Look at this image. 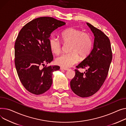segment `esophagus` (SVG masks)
I'll return each mask as SVG.
<instances>
[{"instance_id":"obj_1","label":"esophagus","mask_w":126,"mask_h":126,"mask_svg":"<svg viewBox=\"0 0 126 126\" xmlns=\"http://www.w3.org/2000/svg\"><path fill=\"white\" fill-rule=\"evenodd\" d=\"M60 69H61V70H68V68H64V67H60Z\"/></svg>"}]
</instances>
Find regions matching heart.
Segmentation results:
<instances>
[{
  "label": "heart",
  "instance_id": "obj_1",
  "mask_svg": "<svg viewBox=\"0 0 126 126\" xmlns=\"http://www.w3.org/2000/svg\"><path fill=\"white\" fill-rule=\"evenodd\" d=\"M63 41L70 44V53L64 54L57 57L56 63L64 68H68L76 64L79 59L86 58L91 53L93 47V40L90 34L83 33L75 28L71 27L63 31L61 34ZM49 45L52 51L59 54L62 51V42L54 35L49 38Z\"/></svg>",
  "mask_w": 126,
  "mask_h": 126
}]
</instances>
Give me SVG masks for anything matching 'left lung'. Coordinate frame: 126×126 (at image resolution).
Wrapping results in <instances>:
<instances>
[{
    "instance_id": "8db88e82",
    "label": "left lung",
    "mask_w": 126,
    "mask_h": 126,
    "mask_svg": "<svg viewBox=\"0 0 126 126\" xmlns=\"http://www.w3.org/2000/svg\"><path fill=\"white\" fill-rule=\"evenodd\" d=\"M95 38L93 48L77 68H86L84 73L75 69V77L70 81L72 91L80 97L94 95L100 89L106 79L112 60L110 42L100 30L87 23Z\"/></svg>"
}]
</instances>
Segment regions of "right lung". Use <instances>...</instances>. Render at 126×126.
<instances>
[{
	"mask_svg": "<svg viewBox=\"0 0 126 126\" xmlns=\"http://www.w3.org/2000/svg\"><path fill=\"white\" fill-rule=\"evenodd\" d=\"M66 23L52 17L32 20L21 29L15 44V64L23 86L30 93L40 95L52 84L53 72L59 66L40 67L53 60L49 38L51 33Z\"/></svg>",
	"mask_w": 126,
	"mask_h": 126,
	"instance_id": "obj_1",
	"label": "right lung"
}]
</instances>
